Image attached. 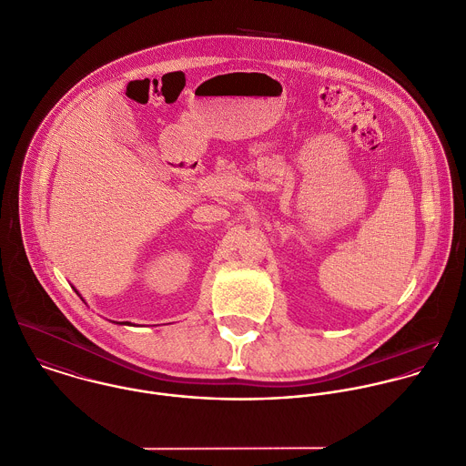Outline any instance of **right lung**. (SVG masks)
<instances>
[{
	"mask_svg": "<svg viewBox=\"0 0 466 466\" xmlns=\"http://www.w3.org/2000/svg\"><path fill=\"white\" fill-rule=\"evenodd\" d=\"M74 290H76V289H74ZM76 292H77V290H76ZM77 294H79V292H77ZM125 323H127V325H130V323H128V321H125Z\"/></svg>",
	"mask_w": 466,
	"mask_h": 466,
	"instance_id": "right-lung-1",
	"label": "right lung"
}]
</instances>
